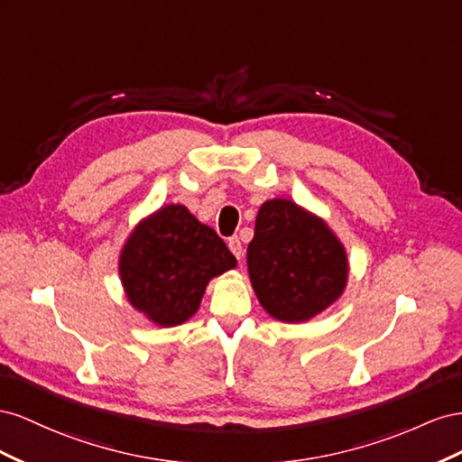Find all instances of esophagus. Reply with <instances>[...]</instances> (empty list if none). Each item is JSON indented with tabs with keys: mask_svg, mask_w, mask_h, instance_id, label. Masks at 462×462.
Wrapping results in <instances>:
<instances>
[{
	"mask_svg": "<svg viewBox=\"0 0 462 462\" xmlns=\"http://www.w3.org/2000/svg\"><path fill=\"white\" fill-rule=\"evenodd\" d=\"M228 247H230V252L234 254V257L238 261L244 257V247H242V242H240L238 236H232V238L228 240Z\"/></svg>",
	"mask_w": 462,
	"mask_h": 462,
	"instance_id": "obj_1",
	"label": "esophagus"
}]
</instances>
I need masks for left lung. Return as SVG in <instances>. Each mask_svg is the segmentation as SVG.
Instances as JSON below:
<instances>
[{
  "label": "left lung",
  "instance_id": "left-lung-1",
  "mask_svg": "<svg viewBox=\"0 0 462 462\" xmlns=\"http://www.w3.org/2000/svg\"><path fill=\"white\" fill-rule=\"evenodd\" d=\"M247 271L271 318L301 323L338 300L348 281L346 252L327 224L288 199L263 203Z\"/></svg>",
  "mask_w": 462,
  "mask_h": 462
}]
</instances>
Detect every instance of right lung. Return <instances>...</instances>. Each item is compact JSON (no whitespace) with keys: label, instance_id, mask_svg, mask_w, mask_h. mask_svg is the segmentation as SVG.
<instances>
[{"label":"right lung","instance_id":"right-lung-1","mask_svg":"<svg viewBox=\"0 0 462 462\" xmlns=\"http://www.w3.org/2000/svg\"><path fill=\"white\" fill-rule=\"evenodd\" d=\"M234 267L226 244L183 205H166L139 222L120 255L129 304L161 327L188 321L208 281Z\"/></svg>","mask_w":462,"mask_h":462}]
</instances>
